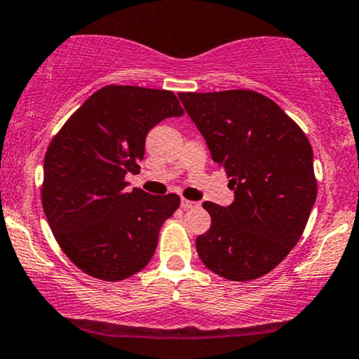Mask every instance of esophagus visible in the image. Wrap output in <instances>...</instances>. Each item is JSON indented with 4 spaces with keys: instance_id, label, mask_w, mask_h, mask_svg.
Instances as JSON below:
<instances>
[{
    "instance_id": "1",
    "label": "esophagus",
    "mask_w": 359,
    "mask_h": 359,
    "mask_svg": "<svg viewBox=\"0 0 359 359\" xmlns=\"http://www.w3.org/2000/svg\"><path fill=\"white\" fill-rule=\"evenodd\" d=\"M198 205H201V203L187 201V198H182V202H180V207H182L184 210H189V208H197Z\"/></svg>"
}]
</instances>
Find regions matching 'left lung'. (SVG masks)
Masks as SVG:
<instances>
[{
    "mask_svg": "<svg viewBox=\"0 0 359 359\" xmlns=\"http://www.w3.org/2000/svg\"><path fill=\"white\" fill-rule=\"evenodd\" d=\"M233 202H203L208 232L195 240L203 265L232 281L269 273L300 240L316 201L313 149L278 104L255 90L180 93Z\"/></svg>",
    "mask_w": 359,
    "mask_h": 359,
    "instance_id": "obj_1",
    "label": "left lung"
}]
</instances>
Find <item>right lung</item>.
<instances>
[{"label": "right lung", "instance_id": "1", "mask_svg": "<svg viewBox=\"0 0 359 359\" xmlns=\"http://www.w3.org/2000/svg\"><path fill=\"white\" fill-rule=\"evenodd\" d=\"M184 116L172 90L106 86L54 135L44 157L41 201L59 247L94 278L119 281L144 269L179 195L127 192L149 130Z\"/></svg>", "mask_w": 359, "mask_h": 359}]
</instances>
